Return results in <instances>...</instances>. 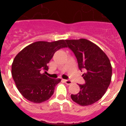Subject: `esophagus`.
I'll return each mask as SVG.
<instances>
[{"label": "esophagus", "mask_w": 126, "mask_h": 126, "mask_svg": "<svg viewBox=\"0 0 126 126\" xmlns=\"http://www.w3.org/2000/svg\"><path fill=\"white\" fill-rule=\"evenodd\" d=\"M64 82L67 85H70L71 84H72V81L70 80H64Z\"/></svg>", "instance_id": "esophagus-1"}]
</instances>
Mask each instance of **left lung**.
<instances>
[{"mask_svg": "<svg viewBox=\"0 0 126 126\" xmlns=\"http://www.w3.org/2000/svg\"><path fill=\"white\" fill-rule=\"evenodd\" d=\"M77 57L79 69L86 82L80 84V92L71 95L73 101L81 106L90 105L104 95L112 77V66L107 55L99 46L84 38L66 40Z\"/></svg>", "mask_w": 126, "mask_h": 126, "instance_id": "obj_1", "label": "left lung"}]
</instances>
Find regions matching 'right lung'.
Masks as SVG:
<instances>
[{
    "mask_svg": "<svg viewBox=\"0 0 126 126\" xmlns=\"http://www.w3.org/2000/svg\"><path fill=\"white\" fill-rule=\"evenodd\" d=\"M66 47L65 40L38 41L17 53L12 65V75L17 90L25 99L40 103L51 97L61 79H51L45 75L48 70L47 64L55 51Z\"/></svg>",
    "mask_w": 126,
    "mask_h": 126,
    "instance_id": "add662e5",
    "label": "right lung"
}]
</instances>
